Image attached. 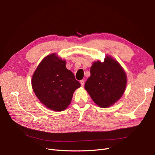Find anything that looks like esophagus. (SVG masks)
Returning a JSON list of instances; mask_svg holds the SVG:
<instances>
[{
  "label": "esophagus",
  "mask_w": 155,
  "mask_h": 155,
  "mask_svg": "<svg viewBox=\"0 0 155 155\" xmlns=\"http://www.w3.org/2000/svg\"><path fill=\"white\" fill-rule=\"evenodd\" d=\"M80 82H81V86H84V80H81V81H80Z\"/></svg>",
  "instance_id": "34e87169"
}]
</instances>
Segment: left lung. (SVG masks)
I'll list each match as a JSON object with an SVG mask.
<instances>
[{
    "label": "left lung",
    "instance_id": "8db88e82",
    "mask_svg": "<svg viewBox=\"0 0 155 155\" xmlns=\"http://www.w3.org/2000/svg\"><path fill=\"white\" fill-rule=\"evenodd\" d=\"M90 73L84 87L98 106L108 107L121 98L126 89L127 77L117 61L106 56L103 62H93Z\"/></svg>",
    "mask_w": 155,
    "mask_h": 155
}]
</instances>
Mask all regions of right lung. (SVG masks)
<instances>
[{
    "instance_id": "obj_1",
    "label": "right lung",
    "mask_w": 155,
    "mask_h": 155,
    "mask_svg": "<svg viewBox=\"0 0 155 155\" xmlns=\"http://www.w3.org/2000/svg\"><path fill=\"white\" fill-rule=\"evenodd\" d=\"M66 62L53 53L45 57L34 72L31 85L35 94L46 107L56 111L66 109L74 91L81 87Z\"/></svg>"
}]
</instances>
